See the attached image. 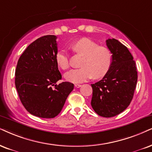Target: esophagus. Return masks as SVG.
<instances>
[{
  "label": "esophagus",
  "mask_w": 152,
  "mask_h": 152,
  "mask_svg": "<svg viewBox=\"0 0 152 152\" xmlns=\"http://www.w3.org/2000/svg\"><path fill=\"white\" fill-rule=\"evenodd\" d=\"M74 86L76 88H80V86H81V85H80V84H75Z\"/></svg>",
  "instance_id": "1"
}]
</instances>
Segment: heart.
I'll return each mask as SVG.
<instances>
[{
	"label": "heart",
	"instance_id": "b5f03b06",
	"mask_svg": "<svg viewBox=\"0 0 152 152\" xmlns=\"http://www.w3.org/2000/svg\"><path fill=\"white\" fill-rule=\"evenodd\" d=\"M74 53L85 56L83 59L81 68L66 72L64 77L69 82L81 83L92 77L99 79L108 72L111 64V55L107 48L99 46L89 38H82L72 45ZM58 66L66 70L70 66L69 56L65 50L58 51L55 55Z\"/></svg>",
	"mask_w": 152,
	"mask_h": 152
}]
</instances>
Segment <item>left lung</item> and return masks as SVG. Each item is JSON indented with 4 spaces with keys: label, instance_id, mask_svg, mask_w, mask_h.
<instances>
[{
    "label": "left lung",
    "instance_id": "1",
    "mask_svg": "<svg viewBox=\"0 0 152 152\" xmlns=\"http://www.w3.org/2000/svg\"><path fill=\"white\" fill-rule=\"evenodd\" d=\"M107 46L111 64L102 79L91 84V106L99 116L109 118L124 111L131 102L137 81V72L133 57L118 40L109 38Z\"/></svg>",
    "mask_w": 152,
    "mask_h": 152
}]
</instances>
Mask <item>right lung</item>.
Listing matches in <instances>:
<instances>
[{"label": "right lung", "instance_id": "add662e5", "mask_svg": "<svg viewBox=\"0 0 152 152\" xmlns=\"http://www.w3.org/2000/svg\"><path fill=\"white\" fill-rule=\"evenodd\" d=\"M57 36L47 35L31 43L22 54L15 70V87L23 106L31 114L44 118L57 116L74 89L62 82L55 60Z\"/></svg>", "mask_w": 152, "mask_h": 152}]
</instances>
